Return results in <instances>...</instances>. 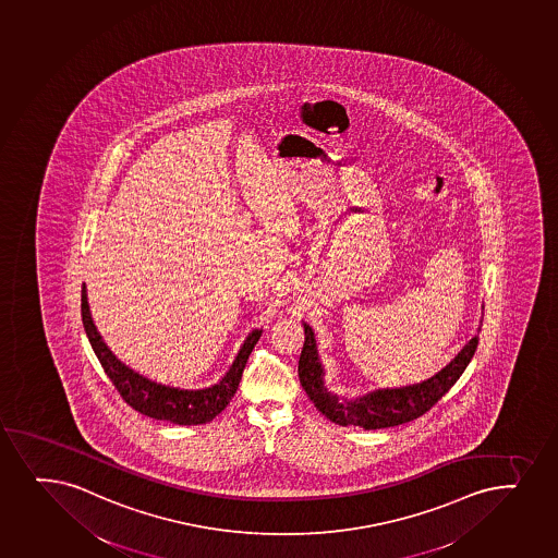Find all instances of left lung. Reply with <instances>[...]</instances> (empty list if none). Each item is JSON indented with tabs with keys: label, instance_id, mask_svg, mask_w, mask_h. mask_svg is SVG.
Returning <instances> with one entry per match:
<instances>
[{
	"label": "left lung",
	"instance_id": "left-lung-1",
	"mask_svg": "<svg viewBox=\"0 0 558 558\" xmlns=\"http://www.w3.org/2000/svg\"><path fill=\"white\" fill-rule=\"evenodd\" d=\"M481 326L476 335L461 347L460 352L429 378L421 379L415 384L398 385V387H378V389L348 398L327 389L326 371L322 365L313 327L308 326L307 322H303L305 344H303L300 366H298L300 384L311 398L314 408L320 411L322 415L327 416L331 423L340 426L378 429L410 423L416 416L424 415L460 379L478 347Z\"/></svg>",
	"mask_w": 558,
	"mask_h": 558
}]
</instances>
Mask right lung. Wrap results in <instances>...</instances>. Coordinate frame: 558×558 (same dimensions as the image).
<instances>
[{"label":"right lung","mask_w":558,"mask_h":558,"mask_svg":"<svg viewBox=\"0 0 558 558\" xmlns=\"http://www.w3.org/2000/svg\"><path fill=\"white\" fill-rule=\"evenodd\" d=\"M82 322H84L85 333L93 352L97 353L104 372L113 381L117 391L121 392L124 402L143 415L153 416L156 421L180 424V426L210 423L214 416H218L229 405L242 379V372L250 359V353L263 335V329H253L245 337L244 344L238 350L231 368L225 372L223 378L219 379L218 384L203 387V389H182L173 385L158 384L135 372L134 368H130L129 365H124L121 359H117L116 353L111 352L108 344L104 342L102 335L98 333L95 320L90 316L85 282L82 287Z\"/></svg>","instance_id":"add662e5"}]
</instances>
